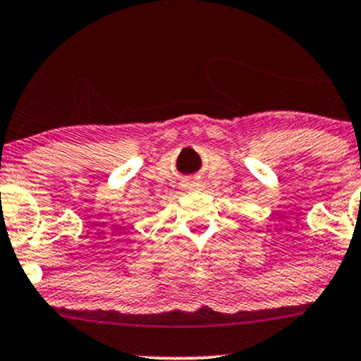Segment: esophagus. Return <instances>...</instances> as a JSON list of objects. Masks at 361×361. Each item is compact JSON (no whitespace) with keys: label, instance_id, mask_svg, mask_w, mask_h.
<instances>
[{"label":"esophagus","instance_id":"34e87169","mask_svg":"<svg viewBox=\"0 0 361 361\" xmlns=\"http://www.w3.org/2000/svg\"><path fill=\"white\" fill-rule=\"evenodd\" d=\"M197 187V183H190L188 185V188H195Z\"/></svg>","mask_w":361,"mask_h":361}]
</instances>
